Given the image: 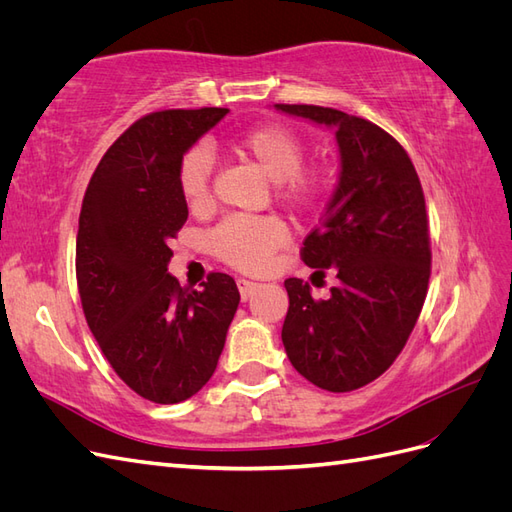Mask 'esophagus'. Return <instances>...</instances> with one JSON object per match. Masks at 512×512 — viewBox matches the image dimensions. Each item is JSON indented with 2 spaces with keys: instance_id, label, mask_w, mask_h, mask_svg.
<instances>
[{
  "instance_id": "34e87169",
  "label": "esophagus",
  "mask_w": 512,
  "mask_h": 512,
  "mask_svg": "<svg viewBox=\"0 0 512 512\" xmlns=\"http://www.w3.org/2000/svg\"><path fill=\"white\" fill-rule=\"evenodd\" d=\"M237 288H239V294H241V299L243 301H247L252 297V294L260 288V284H256V282H250V280H237Z\"/></svg>"
}]
</instances>
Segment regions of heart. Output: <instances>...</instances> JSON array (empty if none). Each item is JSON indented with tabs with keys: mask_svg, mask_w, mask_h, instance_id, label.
<instances>
[{
	"mask_svg": "<svg viewBox=\"0 0 512 512\" xmlns=\"http://www.w3.org/2000/svg\"><path fill=\"white\" fill-rule=\"evenodd\" d=\"M228 149L273 181L275 200L286 209L312 207L327 188V175L320 168L303 166L301 136L280 123H267L230 138ZM211 170L213 162L205 147H192L179 160V192L194 211L209 203ZM284 241L282 226L269 218H226L209 232L211 254L239 271L265 269Z\"/></svg>",
	"mask_w": 512,
	"mask_h": 512,
	"instance_id": "1",
	"label": "heart"
}]
</instances>
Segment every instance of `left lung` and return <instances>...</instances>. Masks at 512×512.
I'll return each instance as SVG.
<instances>
[{"label": "left lung", "mask_w": 512, "mask_h": 512, "mask_svg": "<svg viewBox=\"0 0 512 512\" xmlns=\"http://www.w3.org/2000/svg\"><path fill=\"white\" fill-rule=\"evenodd\" d=\"M275 108L335 128L342 170L301 260L314 275L333 269L339 286L316 301L307 282L286 280L282 342L303 378L348 393L393 365L423 309L431 275L423 188L406 149L376 123L314 104Z\"/></svg>", "instance_id": "left-lung-1"}]
</instances>
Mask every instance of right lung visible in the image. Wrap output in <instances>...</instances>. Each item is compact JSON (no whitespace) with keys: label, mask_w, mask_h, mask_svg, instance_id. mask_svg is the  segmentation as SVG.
I'll return each mask as SVG.
<instances>
[{"label":"right lung","mask_w":512,"mask_h":512,"mask_svg":"<svg viewBox=\"0 0 512 512\" xmlns=\"http://www.w3.org/2000/svg\"><path fill=\"white\" fill-rule=\"evenodd\" d=\"M228 108L158 111L134 121L89 179L76 235L85 320L115 374L153 404H179L213 376L239 305L235 280L203 290L168 273V241L188 220L177 168Z\"/></svg>","instance_id":"obj_1"}]
</instances>
